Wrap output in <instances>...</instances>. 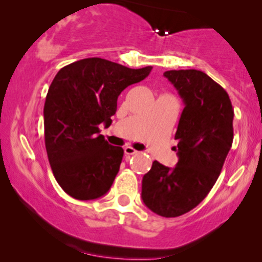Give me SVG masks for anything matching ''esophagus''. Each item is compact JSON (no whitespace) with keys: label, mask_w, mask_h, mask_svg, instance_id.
<instances>
[{"label":"esophagus","mask_w":262,"mask_h":262,"mask_svg":"<svg viewBox=\"0 0 262 262\" xmlns=\"http://www.w3.org/2000/svg\"><path fill=\"white\" fill-rule=\"evenodd\" d=\"M124 152H125V155H134V154H137L138 151L134 148H132V146H125Z\"/></svg>","instance_id":"1"}]
</instances>
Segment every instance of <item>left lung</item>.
I'll return each instance as SVG.
<instances>
[{"mask_svg":"<svg viewBox=\"0 0 262 262\" xmlns=\"http://www.w3.org/2000/svg\"><path fill=\"white\" fill-rule=\"evenodd\" d=\"M185 108L175 139L179 156L172 169L159 161L141 181V200L161 217L185 214L198 206L214 186L233 144L234 110L221 85L200 70H170Z\"/></svg>","mask_w":262,"mask_h":262,"instance_id":"1","label":"left lung"}]
</instances>
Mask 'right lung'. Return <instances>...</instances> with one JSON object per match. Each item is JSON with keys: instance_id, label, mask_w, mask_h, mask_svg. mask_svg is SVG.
<instances>
[{"instance_id": "obj_1", "label": "right lung", "mask_w": 262, "mask_h": 262, "mask_svg": "<svg viewBox=\"0 0 262 262\" xmlns=\"http://www.w3.org/2000/svg\"><path fill=\"white\" fill-rule=\"evenodd\" d=\"M151 69L87 58L54 77L44 104L45 148L54 177L69 196L90 201L110 191L124 151L108 144L100 125L110 127L121 92Z\"/></svg>"}]
</instances>
